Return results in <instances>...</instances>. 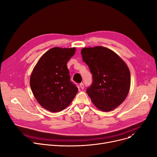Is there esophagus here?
I'll return each mask as SVG.
<instances>
[{
	"mask_svg": "<svg viewBox=\"0 0 157 157\" xmlns=\"http://www.w3.org/2000/svg\"><path fill=\"white\" fill-rule=\"evenodd\" d=\"M79 86H80V88H81V89H83L84 88V84L83 83H80V85H79Z\"/></svg>",
	"mask_w": 157,
	"mask_h": 157,
	"instance_id": "esophagus-1",
	"label": "esophagus"
}]
</instances>
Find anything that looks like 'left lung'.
I'll return each instance as SVG.
<instances>
[{
  "label": "left lung",
  "instance_id": "8db88e82",
  "mask_svg": "<svg viewBox=\"0 0 157 157\" xmlns=\"http://www.w3.org/2000/svg\"><path fill=\"white\" fill-rule=\"evenodd\" d=\"M83 61L92 74L86 93L98 109L109 111L126 98L130 86V73L126 63L111 49L102 46L85 48Z\"/></svg>",
  "mask_w": 157,
  "mask_h": 157
}]
</instances>
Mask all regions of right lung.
Instances as JSON below:
<instances>
[{"mask_svg": "<svg viewBox=\"0 0 157 157\" xmlns=\"http://www.w3.org/2000/svg\"><path fill=\"white\" fill-rule=\"evenodd\" d=\"M75 51V48H53L40 57L32 71V91L40 105L49 111L67 108L78 92L67 67Z\"/></svg>", "mask_w": 157, "mask_h": 157, "instance_id": "obj_1", "label": "right lung"}]
</instances>
